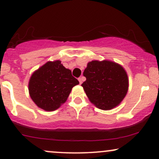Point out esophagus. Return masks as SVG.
Returning <instances> with one entry per match:
<instances>
[{
	"instance_id": "esophagus-1",
	"label": "esophagus",
	"mask_w": 159,
	"mask_h": 159,
	"mask_svg": "<svg viewBox=\"0 0 159 159\" xmlns=\"http://www.w3.org/2000/svg\"><path fill=\"white\" fill-rule=\"evenodd\" d=\"M78 80H79L80 84H81L82 83V81H83V79H82V77H79V78H78Z\"/></svg>"
}]
</instances>
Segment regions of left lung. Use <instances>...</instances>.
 Listing matches in <instances>:
<instances>
[{"instance_id": "obj_1", "label": "left lung", "mask_w": 159, "mask_h": 159, "mask_svg": "<svg viewBox=\"0 0 159 159\" xmlns=\"http://www.w3.org/2000/svg\"><path fill=\"white\" fill-rule=\"evenodd\" d=\"M86 80L82 84L90 101L102 110H110L127 95L129 80L121 65L104 60L89 62L83 72Z\"/></svg>"}]
</instances>
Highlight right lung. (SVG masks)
I'll use <instances>...</instances> for the list:
<instances>
[{
    "mask_svg": "<svg viewBox=\"0 0 159 159\" xmlns=\"http://www.w3.org/2000/svg\"><path fill=\"white\" fill-rule=\"evenodd\" d=\"M79 81L61 61H48L32 74L29 93L34 103L47 111H55L64 103L74 86Z\"/></svg>",
    "mask_w": 159,
    "mask_h": 159,
    "instance_id": "right-lung-1",
    "label": "right lung"
}]
</instances>
